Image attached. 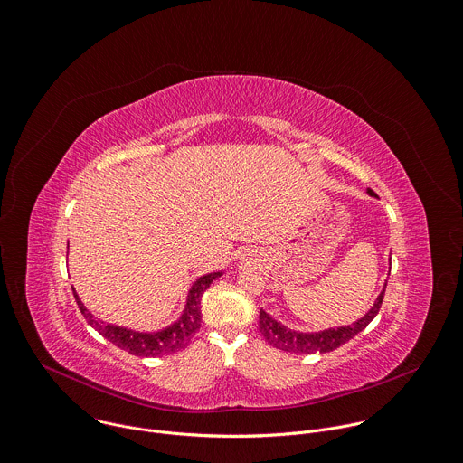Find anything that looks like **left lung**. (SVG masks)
<instances>
[{"label": "left lung", "instance_id": "8db88e82", "mask_svg": "<svg viewBox=\"0 0 463 463\" xmlns=\"http://www.w3.org/2000/svg\"><path fill=\"white\" fill-rule=\"evenodd\" d=\"M369 194L374 195L373 190H369ZM385 286H383L382 293L378 295V298H376L374 306L371 307V311L364 318H360L356 324H353V326L306 335V333H297V331L286 329L284 326L275 322L268 313L260 311V315H259V331L262 333V336L266 338V342L269 345H273L277 349H282L286 353L309 354V353H327V351H333V349L340 347L342 344H345L347 340H351L354 335H358L376 317V313L382 307Z\"/></svg>", "mask_w": 463, "mask_h": 463}]
</instances>
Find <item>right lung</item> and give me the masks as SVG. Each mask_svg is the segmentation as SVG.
Masks as SVG:
<instances>
[{
  "mask_svg": "<svg viewBox=\"0 0 463 463\" xmlns=\"http://www.w3.org/2000/svg\"><path fill=\"white\" fill-rule=\"evenodd\" d=\"M217 277H221V273H210L201 277L190 289L188 304L183 317L174 326L157 333H137V331H130L112 324H103L101 320L94 318V315H90V311L83 306V302L76 293L74 297L85 320L96 331H99L107 340H110L118 347L136 356H161V354L175 353L186 347L194 338V335L201 329V298H203V293L210 288V284Z\"/></svg>",
  "mask_w": 463,
  "mask_h": 463,
  "instance_id": "add662e5",
  "label": "right lung"
}]
</instances>
